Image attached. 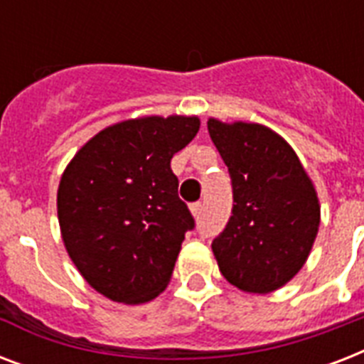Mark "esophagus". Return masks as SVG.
Segmentation results:
<instances>
[{
    "instance_id": "esophagus-1",
    "label": "esophagus",
    "mask_w": 364,
    "mask_h": 364,
    "mask_svg": "<svg viewBox=\"0 0 364 364\" xmlns=\"http://www.w3.org/2000/svg\"><path fill=\"white\" fill-rule=\"evenodd\" d=\"M200 211H202V204H200V202H196V204H191V213H193L194 219H198Z\"/></svg>"
}]
</instances>
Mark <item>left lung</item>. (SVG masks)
Returning a JSON list of instances; mask_svg holds the SVG:
<instances>
[{
  "label": "left lung",
  "instance_id": "left-lung-1",
  "mask_svg": "<svg viewBox=\"0 0 364 364\" xmlns=\"http://www.w3.org/2000/svg\"><path fill=\"white\" fill-rule=\"evenodd\" d=\"M211 141L232 177L234 208L211 249L228 283L266 294L293 279L321 223L314 181L277 132L259 122L208 119Z\"/></svg>",
  "mask_w": 364,
  "mask_h": 364
}]
</instances>
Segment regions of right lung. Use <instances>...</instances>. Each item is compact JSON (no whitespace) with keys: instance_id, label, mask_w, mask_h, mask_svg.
Masks as SVG:
<instances>
[{"instance_id":"1","label":"right lung","mask_w":364,"mask_h":364,"mask_svg":"<svg viewBox=\"0 0 364 364\" xmlns=\"http://www.w3.org/2000/svg\"><path fill=\"white\" fill-rule=\"evenodd\" d=\"M200 130L196 115H145L92 136L65 166L56 208L64 247L105 299L145 304L171 279L193 215L171 156Z\"/></svg>"}]
</instances>
